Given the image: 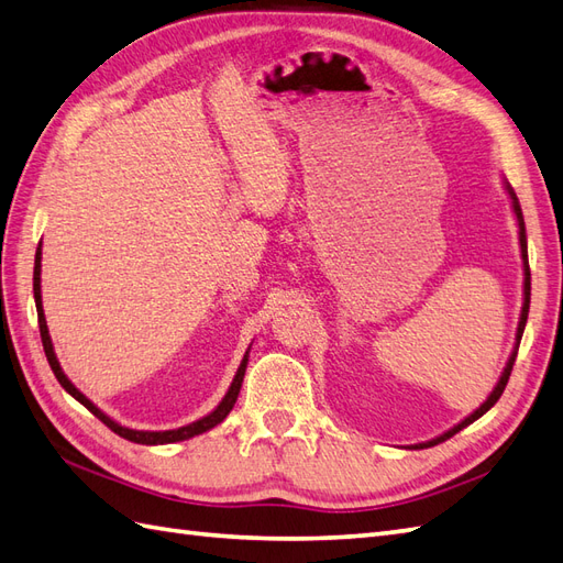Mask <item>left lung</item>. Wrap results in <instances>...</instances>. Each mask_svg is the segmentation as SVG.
<instances>
[{"instance_id":"left-lung-1","label":"left lung","mask_w":563,"mask_h":563,"mask_svg":"<svg viewBox=\"0 0 563 563\" xmlns=\"http://www.w3.org/2000/svg\"><path fill=\"white\" fill-rule=\"evenodd\" d=\"M506 190H509L511 202H514V212H516V219H518V229H520V255H523V267H526V286H523L526 303H523V310H520V322H518V334H516V349H514V353H511L509 363H506V367H504L501 379L497 382L495 391H492V394L487 396V401H485L483 406H479V408L475 410V413H471V416L465 418L463 422H459L456 428H451L449 432H444L442 437H437V440H432V442L418 444L420 449H422V446H434V444H440V442H446L449 437H454V434H456V432H461L463 428H468V424H471V422H475L479 416H485L487 410L499 401V396H501V394H504V389H506V382H509V377H511V369H514L516 355H518V346H520V336H523V329H526V322H528V308H530V265H528V243H526V222H523V212H520V205H518V198H516V194H514V188H511L509 184H506Z\"/></svg>"}]
</instances>
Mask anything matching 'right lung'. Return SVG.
I'll list each match as a JSON object with an SVG mask.
<instances>
[{
	"label": "right lung",
	"mask_w": 563,
	"mask_h": 563,
	"mask_svg": "<svg viewBox=\"0 0 563 563\" xmlns=\"http://www.w3.org/2000/svg\"><path fill=\"white\" fill-rule=\"evenodd\" d=\"M40 257H43V251H40V245H37V253H35V269H33V294H35V308H37L40 339H43V349H45V355H47V363H49V367H52L54 377L59 379V385H62L68 394H71L76 401L84 404L95 418L102 420L109 430L117 432L119 437H123V440L135 442V444H172V442H184V440H190V437L208 432V430H212V428H214V424H219V422H222V420L229 416V410L234 408V404H236V399H239L241 382H243V375H245V365H249V353L243 355L239 373H236L234 382H231V387H229L227 396L222 399V404H219V406L212 410L210 416H205V418H200V420H196V422H190V424H186V428H178V430H164V432H145V430H129V428H121L119 422H114L112 418H107L98 406H95L92 401H88L86 396L80 394V391L71 385V382L66 379V375L62 373V367H59L57 355H54L52 339H49L47 322H45V312H43V296H40Z\"/></svg>",
	"instance_id": "right-lung-1"
}]
</instances>
